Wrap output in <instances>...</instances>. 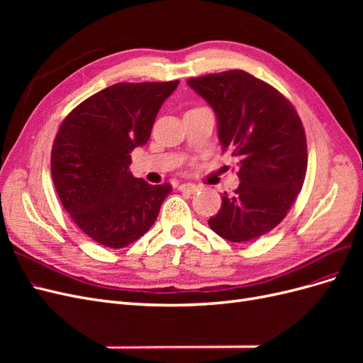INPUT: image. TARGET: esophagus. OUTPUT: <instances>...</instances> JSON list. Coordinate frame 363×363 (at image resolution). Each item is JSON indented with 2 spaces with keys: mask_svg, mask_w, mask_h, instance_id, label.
<instances>
[{
  "mask_svg": "<svg viewBox=\"0 0 363 363\" xmlns=\"http://www.w3.org/2000/svg\"><path fill=\"white\" fill-rule=\"evenodd\" d=\"M200 188L196 184H194V183H182L180 186H179V191H182V192H188V194H195L196 191H199Z\"/></svg>",
  "mask_w": 363,
  "mask_h": 363,
  "instance_id": "obj_1",
  "label": "esophagus"
}]
</instances>
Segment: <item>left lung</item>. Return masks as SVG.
<instances>
[{
    "label": "left lung",
    "mask_w": 363,
    "mask_h": 363,
    "mask_svg": "<svg viewBox=\"0 0 363 363\" xmlns=\"http://www.w3.org/2000/svg\"><path fill=\"white\" fill-rule=\"evenodd\" d=\"M188 84L215 111L223 150L239 159L238 189L224 192L208 225L230 242H251L283 221L303 188L301 119L286 96L245 71L208 74Z\"/></svg>",
    "instance_id": "left-lung-1"
}]
</instances>
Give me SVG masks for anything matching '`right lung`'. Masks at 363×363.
I'll return each mask as SVG.
<instances>
[{
	"instance_id": "1",
	"label": "right lung",
	"mask_w": 363,
	"mask_h": 363,
	"mask_svg": "<svg viewBox=\"0 0 363 363\" xmlns=\"http://www.w3.org/2000/svg\"><path fill=\"white\" fill-rule=\"evenodd\" d=\"M179 80L116 83L92 95L63 119L51 150L59 199L95 242L124 248L155 224L172 191L133 177L130 152L147 144L163 101Z\"/></svg>"
}]
</instances>
